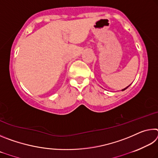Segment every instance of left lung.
<instances>
[{
  "mask_svg": "<svg viewBox=\"0 0 158 158\" xmlns=\"http://www.w3.org/2000/svg\"><path fill=\"white\" fill-rule=\"evenodd\" d=\"M128 87H129V86H127V88H125V89H123L122 90H125V89H127V88H128Z\"/></svg>",
  "mask_w": 158,
  "mask_h": 158,
  "instance_id": "8db88e82",
  "label": "left lung"
}]
</instances>
